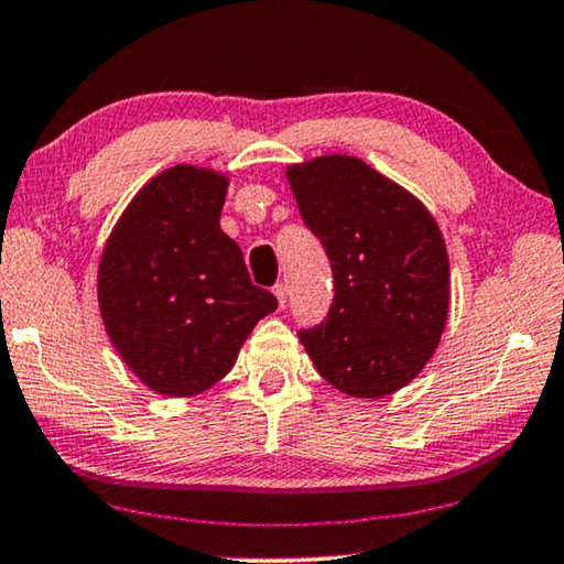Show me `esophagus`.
Masks as SVG:
<instances>
[{"mask_svg":"<svg viewBox=\"0 0 564 564\" xmlns=\"http://www.w3.org/2000/svg\"><path fill=\"white\" fill-rule=\"evenodd\" d=\"M272 292H274L276 302H280V310H284V302H288V284H284V282H276Z\"/></svg>","mask_w":564,"mask_h":564,"instance_id":"obj_1","label":"esophagus"}]
</instances>
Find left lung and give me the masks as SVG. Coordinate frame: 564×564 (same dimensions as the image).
I'll return each instance as SVG.
<instances>
[{"mask_svg":"<svg viewBox=\"0 0 564 564\" xmlns=\"http://www.w3.org/2000/svg\"><path fill=\"white\" fill-rule=\"evenodd\" d=\"M288 181L335 280L327 319L300 330L302 345L337 391H401L431 360L448 317L452 274L436 219L355 155L292 163Z\"/></svg>","mask_w":564,"mask_h":564,"instance_id":"obj_1","label":"left lung"}]
</instances>
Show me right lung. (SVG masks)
<instances>
[{
  "label": "right lung",
  "mask_w": 564,
  "mask_h": 564,
  "mask_svg": "<svg viewBox=\"0 0 564 564\" xmlns=\"http://www.w3.org/2000/svg\"><path fill=\"white\" fill-rule=\"evenodd\" d=\"M229 176L192 163L161 171L126 206L102 247L98 307L112 348L143 386L192 398L237 362L276 310L219 227Z\"/></svg>",
  "instance_id": "add662e5"
}]
</instances>
